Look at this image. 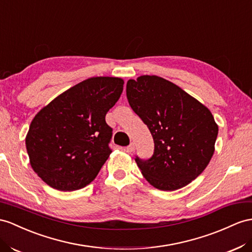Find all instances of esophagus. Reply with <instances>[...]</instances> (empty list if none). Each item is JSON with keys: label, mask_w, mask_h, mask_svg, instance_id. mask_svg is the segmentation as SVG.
Masks as SVG:
<instances>
[{"label": "esophagus", "mask_w": 252, "mask_h": 252, "mask_svg": "<svg viewBox=\"0 0 252 252\" xmlns=\"http://www.w3.org/2000/svg\"><path fill=\"white\" fill-rule=\"evenodd\" d=\"M134 150H135V145H134L133 143H131L130 145H128V146L126 148V151L127 153H132V152H134Z\"/></svg>", "instance_id": "34e87169"}]
</instances>
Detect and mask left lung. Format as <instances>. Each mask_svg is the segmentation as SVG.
Instances as JSON below:
<instances>
[{
    "instance_id": "obj_1",
    "label": "left lung",
    "mask_w": 252,
    "mask_h": 252,
    "mask_svg": "<svg viewBox=\"0 0 252 252\" xmlns=\"http://www.w3.org/2000/svg\"><path fill=\"white\" fill-rule=\"evenodd\" d=\"M126 96L154 140L150 158H135L144 178L166 191L189 184L202 173L215 151L218 126L210 109L158 75L128 80Z\"/></svg>"
}]
</instances>
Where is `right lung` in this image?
Instances as JSON below:
<instances>
[{
	"instance_id": "right-lung-1",
	"label": "right lung",
	"mask_w": 252,
	"mask_h": 252,
	"mask_svg": "<svg viewBox=\"0 0 252 252\" xmlns=\"http://www.w3.org/2000/svg\"><path fill=\"white\" fill-rule=\"evenodd\" d=\"M124 84L121 77H90L36 114L25 145L32 168L44 183L72 191L98 176L112 153V127L105 115L120 98Z\"/></svg>"
}]
</instances>
